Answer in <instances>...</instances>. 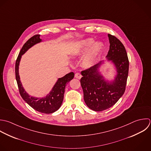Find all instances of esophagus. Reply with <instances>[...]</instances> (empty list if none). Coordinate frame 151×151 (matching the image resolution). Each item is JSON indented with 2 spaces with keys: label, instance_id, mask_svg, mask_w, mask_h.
Returning a JSON list of instances; mask_svg holds the SVG:
<instances>
[{
  "label": "esophagus",
  "instance_id": "obj_1",
  "mask_svg": "<svg viewBox=\"0 0 151 151\" xmlns=\"http://www.w3.org/2000/svg\"><path fill=\"white\" fill-rule=\"evenodd\" d=\"M75 77L76 78H77V79H80L82 78V75H81V74L79 73H75Z\"/></svg>",
  "mask_w": 151,
  "mask_h": 151
}]
</instances>
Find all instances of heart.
<instances>
[{
  "instance_id": "b5f03b06",
  "label": "heart",
  "mask_w": 151,
  "mask_h": 151,
  "mask_svg": "<svg viewBox=\"0 0 151 151\" xmlns=\"http://www.w3.org/2000/svg\"><path fill=\"white\" fill-rule=\"evenodd\" d=\"M104 46V44L101 42L94 43V40L92 38H86L81 42L78 47L73 52V55L75 56L81 55L89 48L82 62L83 66L88 68L95 64L97 58L102 52Z\"/></svg>"
}]
</instances>
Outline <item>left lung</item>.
Segmentation results:
<instances>
[{"mask_svg":"<svg viewBox=\"0 0 151 151\" xmlns=\"http://www.w3.org/2000/svg\"><path fill=\"white\" fill-rule=\"evenodd\" d=\"M110 43L106 56L116 70L113 81H106L98 69L102 62L81 72V85L86 105L94 111H103L114 106L124 95L129 71V60L122 43L108 34Z\"/></svg>","mask_w":151,"mask_h":151,"instance_id":"obj_1","label":"left lung"}]
</instances>
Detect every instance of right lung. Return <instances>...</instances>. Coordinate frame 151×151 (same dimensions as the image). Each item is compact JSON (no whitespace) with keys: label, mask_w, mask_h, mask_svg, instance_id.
I'll list each match as a JSON object with an SVG mask.
<instances>
[{"label":"right lung","mask_w":151,"mask_h":151,"mask_svg":"<svg viewBox=\"0 0 151 151\" xmlns=\"http://www.w3.org/2000/svg\"><path fill=\"white\" fill-rule=\"evenodd\" d=\"M42 42L40 35H36L30 37L22 47L15 64V75L19 91L23 99L35 110L43 114H52L61 106L63 100L65 89L66 84L74 78V73L70 72L62 78H59L52 91L45 97L36 98L30 96L24 89L19 75V65L22 56L31 47Z\"/></svg>","instance_id":"right-lung-1"}]
</instances>
